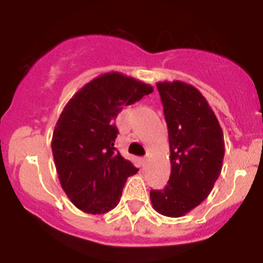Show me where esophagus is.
I'll use <instances>...</instances> for the list:
<instances>
[{"label":"esophagus","instance_id":"obj_1","mask_svg":"<svg viewBox=\"0 0 263 263\" xmlns=\"http://www.w3.org/2000/svg\"><path fill=\"white\" fill-rule=\"evenodd\" d=\"M141 162H142V167L145 168L146 166H147V162H148V158L147 157H143L142 159H141Z\"/></svg>","mask_w":263,"mask_h":263}]
</instances>
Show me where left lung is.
<instances>
[{"label": "left lung", "mask_w": 263, "mask_h": 263, "mask_svg": "<svg viewBox=\"0 0 263 263\" xmlns=\"http://www.w3.org/2000/svg\"><path fill=\"white\" fill-rule=\"evenodd\" d=\"M168 129L171 174L163 190H152L153 208L182 217L205 200L221 174L224 134L205 97L183 81L157 83Z\"/></svg>", "instance_id": "obj_1"}]
</instances>
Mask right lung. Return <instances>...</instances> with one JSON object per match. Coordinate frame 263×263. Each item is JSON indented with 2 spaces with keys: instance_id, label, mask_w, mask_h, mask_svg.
Listing matches in <instances>:
<instances>
[{
  "instance_id": "obj_1",
  "label": "right lung",
  "mask_w": 263,
  "mask_h": 263,
  "mask_svg": "<svg viewBox=\"0 0 263 263\" xmlns=\"http://www.w3.org/2000/svg\"><path fill=\"white\" fill-rule=\"evenodd\" d=\"M153 87L120 72H108L78 90L63 109L52 134L60 185L79 210L101 215L120 203L126 179L138 173L116 152V118Z\"/></svg>"
}]
</instances>
